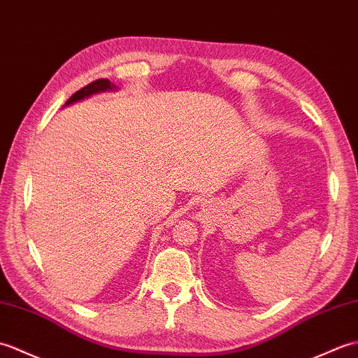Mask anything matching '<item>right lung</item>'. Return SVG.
<instances>
[{
  "label": "right lung",
  "mask_w": 358,
  "mask_h": 358,
  "mask_svg": "<svg viewBox=\"0 0 358 358\" xmlns=\"http://www.w3.org/2000/svg\"><path fill=\"white\" fill-rule=\"evenodd\" d=\"M117 87L113 85L112 83L108 81V79H96V81H93L90 84H87L85 87H83L81 90H78L76 93H73L70 96V99H67L66 106L73 104L76 101H81L84 98H89L94 93H99V92H110V90H116Z\"/></svg>",
  "instance_id": "right-lung-1"
}]
</instances>
